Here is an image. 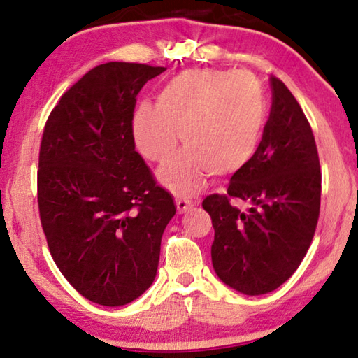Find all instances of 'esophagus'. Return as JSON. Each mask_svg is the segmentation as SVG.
<instances>
[{
    "label": "esophagus",
    "mask_w": 358,
    "mask_h": 358,
    "mask_svg": "<svg viewBox=\"0 0 358 358\" xmlns=\"http://www.w3.org/2000/svg\"><path fill=\"white\" fill-rule=\"evenodd\" d=\"M175 204H177L178 212L183 213L193 207V201L188 199V197H185V196H177L175 197Z\"/></svg>",
    "instance_id": "esophagus-1"
}]
</instances>
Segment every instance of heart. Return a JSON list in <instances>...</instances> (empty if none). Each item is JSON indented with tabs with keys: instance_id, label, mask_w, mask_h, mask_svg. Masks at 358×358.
I'll return each instance as SVG.
<instances>
[{
	"instance_id": "b5f03b06",
	"label": "heart",
	"mask_w": 358,
	"mask_h": 358,
	"mask_svg": "<svg viewBox=\"0 0 358 358\" xmlns=\"http://www.w3.org/2000/svg\"><path fill=\"white\" fill-rule=\"evenodd\" d=\"M265 120V93L252 76L201 69L169 78L157 92L156 106H138L131 133L141 156L157 164L172 157L181 133L186 149L157 177L173 193L193 194L212 172L230 175L250 162Z\"/></svg>"
}]
</instances>
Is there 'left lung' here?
<instances>
[{
	"mask_svg": "<svg viewBox=\"0 0 358 358\" xmlns=\"http://www.w3.org/2000/svg\"><path fill=\"white\" fill-rule=\"evenodd\" d=\"M273 103L255 156L234 172L227 194L207 196L212 265L246 296L275 291L301 265L315 233L322 172L312 128L285 83L270 78ZM246 200L248 211L229 201Z\"/></svg>",
	"mask_w": 358,
	"mask_h": 358,
	"instance_id": "left-lung-1",
	"label": "left lung"
}]
</instances>
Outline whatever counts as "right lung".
I'll use <instances>...</instances> for the list:
<instances>
[{
  "label": "right lung",
  "mask_w": 358,
  "mask_h": 358,
  "mask_svg": "<svg viewBox=\"0 0 358 358\" xmlns=\"http://www.w3.org/2000/svg\"><path fill=\"white\" fill-rule=\"evenodd\" d=\"M164 71L101 64L62 94L43 131V231L64 278L99 306H125L152 285L164 230L177 212L131 133L136 94Z\"/></svg>",
  "instance_id": "1"
}]
</instances>
